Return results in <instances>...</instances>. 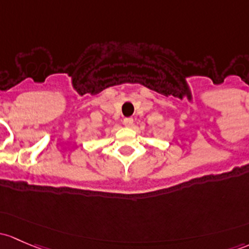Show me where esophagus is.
Wrapping results in <instances>:
<instances>
[{
    "instance_id": "1",
    "label": "esophagus",
    "mask_w": 249,
    "mask_h": 249,
    "mask_svg": "<svg viewBox=\"0 0 249 249\" xmlns=\"http://www.w3.org/2000/svg\"><path fill=\"white\" fill-rule=\"evenodd\" d=\"M123 124H124L126 127H131L133 124V119L132 118H125V119L123 120Z\"/></svg>"
}]
</instances>
